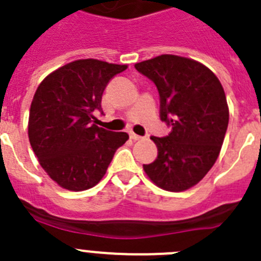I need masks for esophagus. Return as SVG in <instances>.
Segmentation results:
<instances>
[{"label":"esophagus","instance_id":"esophagus-1","mask_svg":"<svg viewBox=\"0 0 261 261\" xmlns=\"http://www.w3.org/2000/svg\"><path fill=\"white\" fill-rule=\"evenodd\" d=\"M129 136H130V138L133 139V141H141V139H143V137L138 136V134H136L134 132H130Z\"/></svg>","mask_w":261,"mask_h":261}]
</instances>
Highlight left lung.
<instances>
[{"mask_svg":"<svg viewBox=\"0 0 261 261\" xmlns=\"http://www.w3.org/2000/svg\"><path fill=\"white\" fill-rule=\"evenodd\" d=\"M134 67L156 85L160 118L171 127L169 136L151 137L159 154L144 172L167 192H184L207 175L221 151L229 117L223 87L208 67L185 57L162 54Z\"/></svg>","mask_w":261,"mask_h":261,"instance_id":"obj_1","label":"left lung"}]
</instances>
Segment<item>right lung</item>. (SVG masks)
Here are the masks:
<instances>
[{
  "mask_svg": "<svg viewBox=\"0 0 261 261\" xmlns=\"http://www.w3.org/2000/svg\"><path fill=\"white\" fill-rule=\"evenodd\" d=\"M127 69L99 59H79L45 77L30 107L29 141L44 171L59 187L81 192L95 187L115 151L129 138L94 124L101 97L115 74Z\"/></svg>",
  "mask_w": 261,
  "mask_h": 261,
  "instance_id": "right-lung-1",
  "label": "right lung"
}]
</instances>
